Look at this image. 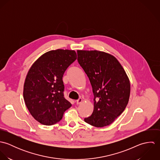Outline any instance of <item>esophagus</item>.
<instances>
[{
	"instance_id": "obj_1",
	"label": "esophagus",
	"mask_w": 160,
	"mask_h": 160,
	"mask_svg": "<svg viewBox=\"0 0 160 160\" xmlns=\"http://www.w3.org/2000/svg\"><path fill=\"white\" fill-rule=\"evenodd\" d=\"M82 101H83L82 98H79L78 100H76V104H77V105H79V104L81 103L82 102Z\"/></svg>"
}]
</instances>
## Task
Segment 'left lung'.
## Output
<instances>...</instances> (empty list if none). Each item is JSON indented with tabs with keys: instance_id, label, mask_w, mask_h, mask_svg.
<instances>
[{
	"instance_id": "obj_1",
	"label": "left lung",
	"mask_w": 160,
	"mask_h": 160,
	"mask_svg": "<svg viewBox=\"0 0 160 160\" xmlns=\"http://www.w3.org/2000/svg\"><path fill=\"white\" fill-rule=\"evenodd\" d=\"M78 61L91 84L93 112L84 119L96 128L111 124L125 110L130 97L129 78L113 55L98 50H77Z\"/></svg>"
}]
</instances>
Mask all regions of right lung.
Returning a JSON list of instances; mask_svg holds the SVG:
<instances>
[{"mask_svg":"<svg viewBox=\"0 0 160 160\" xmlns=\"http://www.w3.org/2000/svg\"><path fill=\"white\" fill-rule=\"evenodd\" d=\"M76 58L74 50H52L38 58L29 69L23 86V98L30 114L41 124H56L71 107L63 95L62 78Z\"/></svg>","mask_w":160,"mask_h":160,"instance_id":"1","label":"right lung"}]
</instances>
